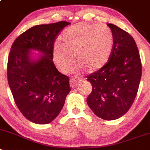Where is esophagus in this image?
I'll return each instance as SVG.
<instances>
[{
	"instance_id": "obj_1",
	"label": "esophagus",
	"mask_w": 150,
	"mask_h": 150,
	"mask_svg": "<svg viewBox=\"0 0 150 150\" xmlns=\"http://www.w3.org/2000/svg\"><path fill=\"white\" fill-rule=\"evenodd\" d=\"M78 83H79V81L77 80L76 78H72V79L70 80V84L72 88H76L78 86Z\"/></svg>"
}]
</instances>
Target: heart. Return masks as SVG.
Listing matches in <instances>:
<instances>
[{"label":"heart","mask_w":150,"mask_h":150,"mask_svg":"<svg viewBox=\"0 0 150 150\" xmlns=\"http://www.w3.org/2000/svg\"><path fill=\"white\" fill-rule=\"evenodd\" d=\"M62 42L56 44L53 50L55 61L61 71H71L74 56L79 69L94 71L108 61L114 38L112 30L105 24L81 23L64 31Z\"/></svg>","instance_id":"obj_1"}]
</instances>
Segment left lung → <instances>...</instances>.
Segmentation results:
<instances>
[{
	"mask_svg": "<svg viewBox=\"0 0 150 150\" xmlns=\"http://www.w3.org/2000/svg\"><path fill=\"white\" fill-rule=\"evenodd\" d=\"M114 42L108 62L88 76L92 91L87 98L91 109L103 120L124 115L135 99L142 75L138 47L129 33L112 24Z\"/></svg>",
	"mask_w": 150,
	"mask_h": 150,
	"instance_id": "left-lung-1",
	"label": "left lung"
}]
</instances>
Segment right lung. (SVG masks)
Instances as JSON below:
<instances>
[{"instance_id":"add662e5","label":"right lung","mask_w":150,"mask_h":150,"mask_svg":"<svg viewBox=\"0 0 150 150\" xmlns=\"http://www.w3.org/2000/svg\"><path fill=\"white\" fill-rule=\"evenodd\" d=\"M71 23L59 21L31 27L11 47L7 79L15 103L27 120L37 124L53 121L63 108L71 87L69 77L53 64V46L59 33ZM30 50L42 53L35 60Z\"/></svg>"}]
</instances>
